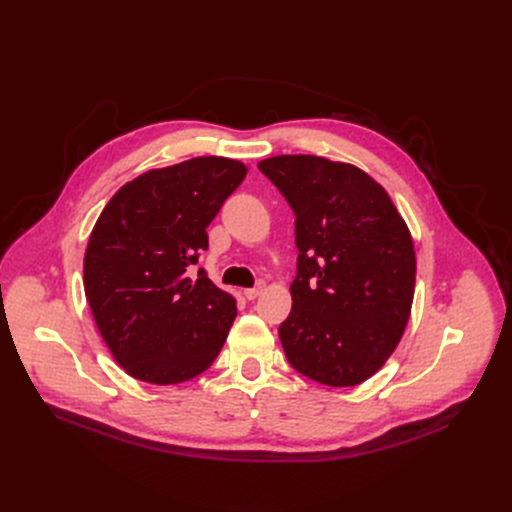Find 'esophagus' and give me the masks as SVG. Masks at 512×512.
Returning <instances> with one entry per match:
<instances>
[{
    "instance_id": "obj_1",
    "label": "esophagus",
    "mask_w": 512,
    "mask_h": 512,
    "mask_svg": "<svg viewBox=\"0 0 512 512\" xmlns=\"http://www.w3.org/2000/svg\"><path fill=\"white\" fill-rule=\"evenodd\" d=\"M263 292V284H257V286H253V288H247L245 290V297L249 299V301H253V299H257L259 294Z\"/></svg>"
}]
</instances>
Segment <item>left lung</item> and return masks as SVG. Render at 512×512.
I'll use <instances>...</instances> for the list:
<instances>
[{
    "label": "left lung",
    "instance_id": "obj_1",
    "mask_svg": "<svg viewBox=\"0 0 512 512\" xmlns=\"http://www.w3.org/2000/svg\"><path fill=\"white\" fill-rule=\"evenodd\" d=\"M294 211L297 278L278 334L305 378L357 386L394 353L415 292L413 238L384 188L317 155L257 164Z\"/></svg>",
    "mask_w": 512,
    "mask_h": 512
}]
</instances>
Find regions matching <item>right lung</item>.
Instances as JSON below:
<instances>
[{
  "label": "right lung",
  "instance_id": "right-lung-1",
  "mask_svg": "<svg viewBox=\"0 0 512 512\" xmlns=\"http://www.w3.org/2000/svg\"><path fill=\"white\" fill-rule=\"evenodd\" d=\"M228 157H193L126 182L101 211L85 253V294L114 359L132 378L193 380L222 351L236 317L199 255L207 226L245 180Z\"/></svg>",
  "mask_w": 512,
  "mask_h": 512
}]
</instances>
